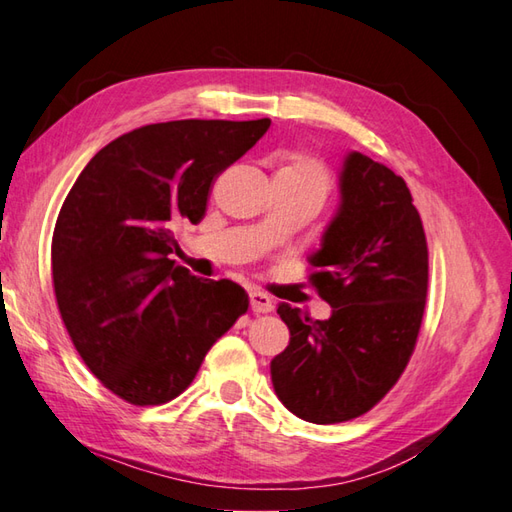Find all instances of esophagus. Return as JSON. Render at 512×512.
<instances>
[{"mask_svg":"<svg viewBox=\"0 0 512 512\" xmlns=\"http://www.w3.org/2000/svg\"><path fill=\"white\" fill-rule=\"evenodd\" d=\"M248 299H250V310H253L255 314H264V312H270V310L275 308L273 299H270L268 295H264V292L253 290L248 295Z\"/></svg>","mask_w":512,"mask_h":512,"instance_id":"esophagus-1","label":"esophagus"}]
</instances>
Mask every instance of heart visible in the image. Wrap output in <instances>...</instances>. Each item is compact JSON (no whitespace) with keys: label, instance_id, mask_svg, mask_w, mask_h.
Listing matches in <instances>:
<instances>
[{"label":"heart","instance_id":"obj_1","mask_svg":"<svg viewBox=\"0 0 512 512\" xmlns=\"http://www.w3.org/2000/svg\"><path fill=\"white\" fill-rule=\"evenodd\" d=\"M275 178L297 184V187L303 189L317 191L321 195H325L330 189L328 169H325L321 160L310 154H303V151H286V154L279 158Z\"/></svg>","mask_w":512,"mask_h":512}]
</instances>
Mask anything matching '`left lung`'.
Masks as SVG:
<instances>
[{"label":"left lung","instance_id":"obj_1","mask_svg":"<svg viewBox=\"0 0 512 512\" xmlns=\"http://www.w3.org/2000/svg\"><path fill=\"white\" fill-rule=\"evenodd\" d=\"M339 189V209L308 259L330 319L312 321L279 303L290 343L270 361L279 400L314 424L363 416L396 385L418 341L429 284L427 237L407 182L350 151Z\"/></svg>","mask_w":512,"mask_h":512}]
</instances>
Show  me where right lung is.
Returning <instances> with one entry per match:
<instances>
[{"label":"right lung","instance_id":"add662e5","mask_svg":"<svg viewBox=\"0 0 512 512\" xmlns=\"http://www.w3.org/2000/svg\"><path fill=\"white\" fill-rule=\"evenodd\" d=\"M270 127L169 121L118 136L65 198L52 235L57 306L83 363L132 405H162L191 385L206 352L248 310L228 279L176 266V228L198 224L209 189Z\"/></svg>","mask_w":512,"mask_h":512}]
</instances>
